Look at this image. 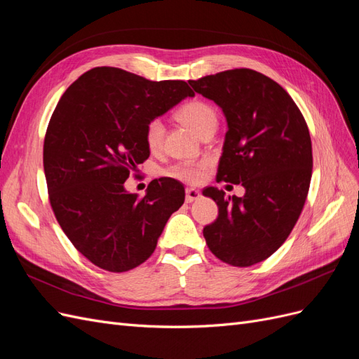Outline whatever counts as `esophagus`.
Returning <instances> with one entry per match:
<instances>
[{
    "mask_svg": "<svg viewBox=\"0 0 359 359\" xmlns=\"http://www.w3.org/2000/svg\"><path fill=\"white\" fill-rule=\"evenodd\" d=\"M201 198V193H199V190H196V189H187L186 190V202H194L196 199H199Z\"/></svg>",
    "mask_w": 359,
    "mask_h": 359,
    "instance_id": "1",
    "label": "esophagus"
}]
</instances>
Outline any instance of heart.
I'll return each instance as SVG.
<instances>
[{
	"mask_svg": "<svg viewBox=\"0 0 359 359\" xmlns=\"http://www.w3.org/2000/svg\"><path fill=\"white\" fill-rule=\"evenodd\" d=\"M177 116L181 123L190 127L196 135H202L205 130L217 126V114L215 109L202 100H191L184 103L177 111ZM163 136H165V126H163L161 119L154 118L145 126V142L149 149H158ZM208 161L201 160H184L168 169V175L190 184L201 182L208 170Z\"/></svg>",
	"mask_w": 359,
	"mask_h": 359,
	"instance_id": "heart-1",
	"label": "heart"
}]
</instances>
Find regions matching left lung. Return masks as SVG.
I'll return each instance as SVG.
<instances>
[{
	"label": "left lung",
	"instance_id": "left-lung-1",
	"mask_svg": "<svg viewBox=\"0 0 359 359\" xmlns=\"http://www.w3.org/2000/svg\"><path fill=\"white\" fill-rule=\"evenodd\" d=\"M189 83L227 119L217 182L245 189L243 198L203 190L219 205V217L203 227L206 245L224 264L252 266L286 241L306 203L313 168L307 123L283 86L252 69Z\"/></svg>",
	"mask_w": 359,
	"mask_h": 359
}]
</instances>
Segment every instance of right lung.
Here are the masks:
<instances>
[{"label": "right lung", "mask_w": 359, "mask_h": 359, "mask_svg": "<svg viewBox=\"0 0 359 359\" xmlns=\"http://www.w3.org/2000/svg\"><path fill=\"white\" fill-rule=\"evenodd\" d=\"M187 95L194 93L184 81L95 67L60 99L43 144L49 202L74 248L95 266L126 273L144 264L184 203L177 180H153L142 198L124 182L149 157L145 126Z\"/></svg>", "instance_id": "obj_1"}]
</instances>
